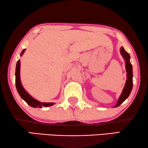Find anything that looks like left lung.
Instances as JSON below:
<instances>
[{
    "label": "left lung",
    "instance_id": "8db88e82",
    "mask_svg": "<svg viewBox=\"0 0 148 148\" xmlns=\"http://www.w3.org/2000/svg\"><path fill=\"white\" fill-rule=\"evenodd\" d=\"M121 54L125 60V68H126L127 79L126 83H125V86L124 88H123L122 94H121L118 100V102H117L116 104L114 106V108L120 106L128 98L133 88V67L132 64H131L130 62V55L125 51L123 47L121 48Z\"/></svg>",
    "mask_w": 148,
    "mask_h": 148
}]
</instances>
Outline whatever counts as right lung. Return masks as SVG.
I'll return each mask as SVG.
<instances>
[{
	"label": "right lung",
	"instance_id": "1",
	"mask_svg": "<svg viewBox=\"0 0 148 148\" xmlns=\"http://www.w3.org/2000/svg\"><path fill=\"white\" fill-rule=\"evenodd\" d=\"M25 49H23L22 50L21 53L20 55L22 56L25 52ZM20 60H19L16 64V71H15V85H16V88L18 93H19V96L21 97V98L23 99L24 101H25L27 102L28 105H29L30 106L34 107V108H42V106L44 107H48L52 106L54 104V103L52 102H41L39 101L34 99L33 97H32L28 93L26 92L25 89L23 88V86H22L21 82V79H20Z\"/></svg>",
	"mask_w": 148,
	"mask_h": 148
}]
</instances>
